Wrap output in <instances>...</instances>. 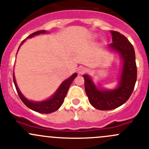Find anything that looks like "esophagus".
<instances>
[{
    "label": "esophagus",
    "instance_id": "34e87169",
    "mask_svg": "<svg viewBox=\"0 0 149 149\" xmlns=\"http://www.w3.org/2000/svg\"><path fill=\"white\" fill-rule=\"evenodd\" d=\"M86 72V69L84 67H83V66H81V67H79V68H78V73H79L80 75L84 74Z\"/></svg>",
    "mask_w": 149,
    "mask_h": 149
}]
</instances>
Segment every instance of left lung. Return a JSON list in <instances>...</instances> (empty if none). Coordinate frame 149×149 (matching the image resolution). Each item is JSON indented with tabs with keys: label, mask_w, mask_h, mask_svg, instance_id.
Instances as JSON below:
<instances>
[{
	"label": "left lung",
	"mask_w": 149,
	"mask_h": 149,
	"mask_svg": "<svg viewBox=\"0 0 149 149\" xmlns=\"http://www.w3.org/2000/svg\"><path fill=\"white\" fill-rule=\"evenodd\" d=\"M112 43L109 48L119 54L123 61L121 75L118 86L114 89H104L96 86L88 75H84L85 91L88 101L100 110H110L121 106L128 100L137 79V67L133 46L123 34L110 31Z\"/></svg>",
	"instance_id": "left-lung-1"
}]
</instances>
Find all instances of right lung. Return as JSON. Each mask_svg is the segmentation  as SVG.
<instances>
[{
  "mask_svg": "<svg viewBox=\"0 0 149 149\" xmlns=\"http://www.w3.org/2000/svg\"><path fill=\"white\" fill-rule=\"evenodd\" d=\"M45 33H47L45 30H41V31H36V32H34L33 34H30L27 38H31V37H34V36L35 35H38V34H45ZM25 40H24V41L22 42L19 49L20 48L21 45L24 42ZM19 49H18V50H19ZM77 76V73H73L70 77H69L68 79H66L65 81H64L61 84V86L58 87V88L57 89V91H55V94H54L50 98L42 102H34L30 101V100H27V99L22 94L20 90L19 89V87H18L17 84H16V79H15L14 73H13V83H14L15 86H16V91H17L18 94H19V97H20L21 100L23 102V103L27 107L32 109V110L35 111V112L43 114H48L55 112V111L58 110V109L61 107V106L63 104V103L64 99H65L66 94H67L68 90L70 84H72L73 81L74 80V79Z\"/></svg>",
  "mask_w": 149,
  "mask_h": 149,
  "instance_id": "right-lung-1",
  "label": "right lung"
}]
</instances>
